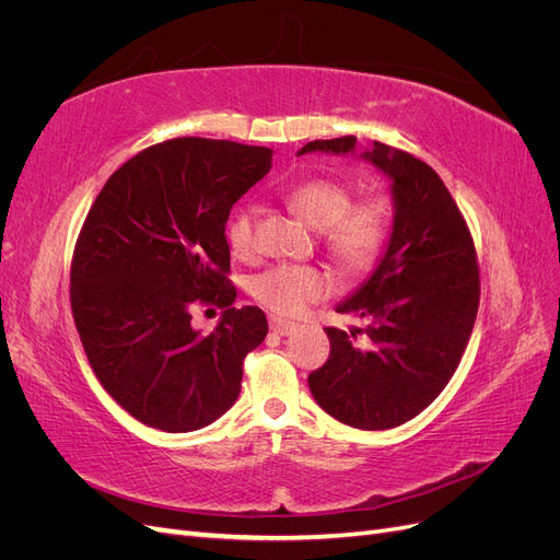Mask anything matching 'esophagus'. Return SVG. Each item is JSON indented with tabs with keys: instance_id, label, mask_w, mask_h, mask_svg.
<instances>
[{
	"instance_id": "1",
	"label": "esophagus",
	"mask_w": 560,
	"mask_h": 560,
	"mask_svg": "<svg viewBox=\"0 0 560 560\" xmlns=\"http://www.w3.org/2000/svg\"><path fill=\"white\" fill-rule=\"evenodd\" d=\"M268 325H270V331H273V334H280V336H287V334H292V331L296 329L294 322H290V319H280V317H270V319H268Z\"/></svg>"
}]
</instances>
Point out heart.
Returning <instances> with one entry per match:
<instances>
[{
    "label": "heart",
    "instance_id": "heart-1",
    "mask_svg": "<svg viewBox=\"0 0 560 560\" xmlns=\"http://www.w3.org/2000/svg\"><path fill=\"white\" fill-rule=\"evenodd\" d=\"M284 200L294 214L322 233V247L346 273H362L378 259L387 241V210L381 200L352 206L348 186L327 177L294 184ZM254 222L257 210L241 208L226 226L229 245L238 257H249L254 252ZM329 290V278L313 266H270L249 282L252 296L280 315L303 313L308 303L325 299Z\"/></svg>",
    "mask_w": 560,
    "mask_h": 560
}]
</instances>
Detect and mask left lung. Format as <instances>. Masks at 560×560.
Segmentation results:
<instances>
[{
  "label": "left lung",
  "instance_id": "8db88e82",
  "mask_svg": "<svg viewBox=\"0 0 560 560\" xmlns=\"http://www.w3.org/2000/svg\"><path fill=\"white\" fill-rule=\"evenodd\" d=\"M358 154V138L315 140L299 156ZM360 159L389 179L393 229L371 276L336 313L364 329H334L329 360L308 376L315 401L360 430L404 425L439 397L455 374L479 311L477 252L453 196L428 163L381 142ZM366 332L370 346L351 338Z\"/></svg>",
  "mask_w": 560,
  "mask_h": 560
}]
</instances>
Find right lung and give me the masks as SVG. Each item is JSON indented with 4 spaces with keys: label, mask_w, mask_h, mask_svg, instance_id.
Here are the masks:
<instances>
[{
    "label": "right lung",
    "mask_w": 560,
    "mask_h": 560,
    "mask_svg": "<svg viewBox=\"0 0 560 560\" xmlns=\"http://www.w3.org/2000/svg\"><path fill=\"white\" fill-rule=\"evenodd\" d=\"M273 165V149L177 138L140 151L107 179L79 233L74 325L97 381L149 428L194 432L241 395L243 360L268 334L261 308H231L226 222ZM194 302L228 311L210 335Z\"/></svg>",
    "instance_id": "1"
}]
</instances>
